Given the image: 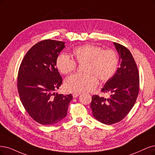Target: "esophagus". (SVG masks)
Masks as SVG:
<instances>
[{
  "label": "esophagus",
  "instance_id": "obj_1",
  "mask_svg": "<svg viewBox=\"0 0 155 155\" xmlns=\"http://www.w3.org/2000/svg\"><path fill=\"white\" fill-rule=\"evenodd\" d=\"M81 94V93H73V97L74 98H77V97Z\"/></svg>",
  "mask_w": 155,
  "mask_h": 155
}]
</instances>
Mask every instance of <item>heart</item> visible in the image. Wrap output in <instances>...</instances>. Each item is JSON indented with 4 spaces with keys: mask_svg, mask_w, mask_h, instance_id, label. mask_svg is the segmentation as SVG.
Wrapping results in <instances>:
<instances>
[{
    "mask_svg": "<svg viewBox=\"0 0 155 155\" xmlns=\"http://www.w3.org/2000/svg\"><path fill=\"white\" fill-rule=\"evenodd\" d=\"M72 54L75 60L81 64L85 62V73H74L65 81V89L70 92H89L93 90L98 81L105 82L116 73L119 59L115 51L103 50L101 47L93 45H85L74 48ZM56 66L62 74H67L75 70L77 64L66 54L57 57Z\"/></svg>",
    "mask_w": 155,
    "mask_h": 155,
    "instance_id": "heart-1",
    "label": "heart"
}]
</instances>
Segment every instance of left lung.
Instances as JSON below:
<instances>
[{
	"label": "left lung",
	"instance_id": "left-lung-1",
	"mask_svg": "<svg viewBox=\"0 0 155 155\" xmlns=\"http://www.w3.org/2000/svg\"><path fill=\"white\" fill-rule=\"evenodd\" d=\"M120 67L101 91L111 93L109 98L92 96L91 108L94 117L101 123L112 124L121 121L135 105L139 91V74L130 50L117 43Z\"/></svg>",
	"mask_w": 155,
	"mask_h": 155
}]
</instances>
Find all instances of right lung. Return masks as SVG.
<instances>
[{
	"label": "right lung",
	"mask_w": 155,
	"mask_h": 155,
	"mask_svg": "<svg viewBox=\"0 0 155 155\" xmlns=\"http://www.w3.org/2000/svg\"><path fill=\"white\" fill-rule=\"evenodd\" d=\"M65 43L46 39L27 51L20 64L17 85L23 106L34 121L50 126L66 115L73 96L55 93L62 79L56 68V59Z\"/></svg>",
	"instance_id": "obj_1"
}]
</instances>
